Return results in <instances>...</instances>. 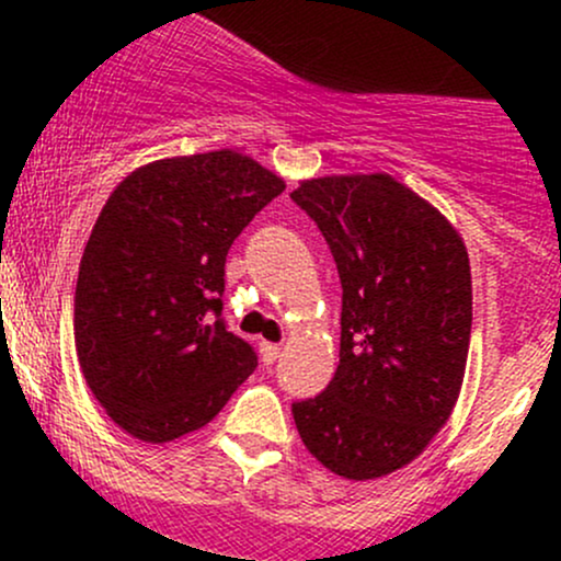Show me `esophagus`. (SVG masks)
<instances>
[{"label": "esophagus", "mask_w": 561, "mask_h": 561, "mask_svg": "<svg viewBox=\"0 0 561 561\" xmlns=\"http://www.w3.org/2000/svg\"><path fill=\"white\" fill-rule=\"evenodd\" d=\"M279 353H282V347L276 345V343H261L263 364H274L276 358H279Z\"/></svg>", "instance_id": "34e87169"}]
</instances>
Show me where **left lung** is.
Wrapping results in <instances>:
<instances>
[{
    "label": "left lung",
    "mask_w": 561,
    "mask_h": 561,
    "mask_svg": "<svg viewBox=\"0 0 561 561\" xmlns=\"http://www.w3.org/2000/svg\"><path fill=\"white\" fill-rule=\"evenodd\" d=\"M343 285L340 364L293 403L306 448L330 472L375 480L414 461L448 422L465 379L472 274L459 231L390 173L300 182Z\"/></svg>",
    "instance_id": "obj_1"
}]
</instances>
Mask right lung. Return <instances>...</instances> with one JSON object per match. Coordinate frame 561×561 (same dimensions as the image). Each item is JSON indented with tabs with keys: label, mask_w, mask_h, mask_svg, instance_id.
<instances>
[{
	"label": "right lung",
	"mask_w": 561,
	"mask_h": 561,
	"mask_svg": "<svg viewBox=\"0 0 561 561\" xmlns=\"http://www.w3.org/2000/svg\"><path fill=\"white\" fill-rule=\"evenodd\" d=\"M285 192L234 150L147 163L115 186L79 266L73 334L107 416L145 443L205 427L259 366L224 321L231 242Z\"/></svg>",
	"instance_id": "1"
}]
</instances>
